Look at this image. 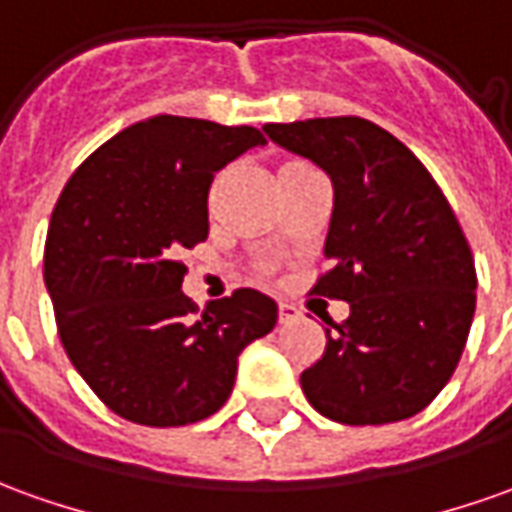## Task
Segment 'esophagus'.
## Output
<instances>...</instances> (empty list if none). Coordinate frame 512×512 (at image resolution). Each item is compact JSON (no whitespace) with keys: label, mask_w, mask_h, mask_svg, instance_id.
<instances>
[{"label":"esophagus","mask_w":512,"mask_h":512,"mask_svg":"<svg viewBox=\"0 0 512 512\" xmlns=\"http://www.w3.org/2000/svg\"><path fill=\"white\" fill-rule=\"evenodd\" d=\"M294 319H300V308L291 305V302H280V322L288 325V322H294Z\"/></svg>","instance_id":"obj_1"}]
</instances>
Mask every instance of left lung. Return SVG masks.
Segmentation results:
<instances>
[{"mask_svg":"<svg viewBox=\"0 0 512 512\" xmlns=\"http://www.w3.org/2000/svg\"><path fill=\"white\" fill-rule=\"evenodd\" d=\"M333 182L325 257L311 294L344 300L325 353L300 375L319 415L384 426L417 415L460 364L476 308V269L457 215L401 139L361 117L263 128Z\"/></svg>","mask_w":512,"mask_h":512,"instance_id":"obj_1","label":"left lung"}]
</instances>
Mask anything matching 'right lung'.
Masks as SVG:
<instances>
[{"mask_svg": "<svg viewBox=\"0 0 512 512\" xmlns=\"http://www.w3.org/2000/svg\"><path fill=\"white\" fill-rule=\"evenodd\" d=\"M263 142L252 125L159 114L100 145L61 190L44 283L66 356L114 415L156 429L215 415L243 347L277 325V302L255 288L198 314L176 260L207 241L215 170Z\"/></svg>", "mask_w": 512, "mask_h": 512, "instance_id": "1", "label": "right lung"}]
</instances>
